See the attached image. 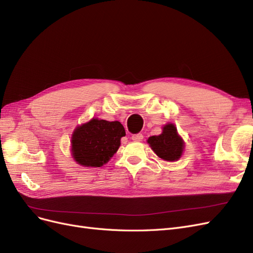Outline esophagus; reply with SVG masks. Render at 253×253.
<instances>
[{
	"instance_id": "esophagus-1",
	"label": "esophagus",
	"mask_w": 253,
	"mask_h": 253,
	"mask_svg": "<svg viewBox=\"0 0 253 253\" xmlns=\"http://www.w3.org/2000/svg\"><path fill=\"white\" fill-rule=\"evenodd\" d=\"M142 139H143V135L140 133L132 135V140H134V141H141Z\"/></svg>"
}]
</instances>
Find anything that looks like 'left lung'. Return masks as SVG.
<instances>
[{
  "mask_svg": "<svg viewBox=\"0 0 253 253\" xmlns=\"http://www.w3.org/2000/svg\"><path fill=\"white\" fill-rule=\"evenodd\" d=\"M148 143L159 158L167 162L178 160L185 148V143L173 124L166 125L160 135L151 136L148 139Z\"/></svg>",
  "mask_w": 253,
  "mask_h": 253,
  "instance_id": "obj_1",
  "label": "left lung"
}]
</instances>
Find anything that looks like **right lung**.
<instances>
[{
    "label": "right lung",
    "mask_w": 253,
    "mask_h": 253,
    "mask_svg": "<svg viewBox=\"0 0 253 253\" xmlns=\"http://www.w3.org/2000/svg\"><path fill=\"white\" fill-rule=\"evenodd\" d=\"M124 136L125 127L119 121L93 118L74 131L72 155L81 166L102 167L117 152Z\"/></svg>",
    "instance_id": "right-lung-1"
}]
</instances>
